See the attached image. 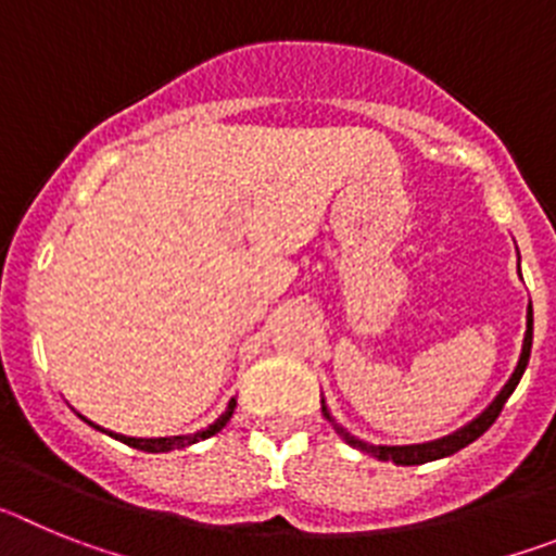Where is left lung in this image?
<instances>
[{
	"label": "left lung",
	"instance_id": "left-lung-1",
	"mask_svg": "<svg viewBox=\"0 0 556 556\" xmlns=\"http://www.w3.org/2000/svg\"><path fill=\"white\" fill-rule=\"evenodd\" d=\"M529 353H532V303H529V312H527V337H523V348H520L518 367H515V372L509 376L507 384H504V390H501L498 395H495L493 404L481 412L476 420H470L465 429L454 431V434L443 437V440H434V443H424V445H370V443H362V440H356V437L348 434L342 426L333 424L326 406H323V415L331 420L333 431H337L339 437H345L348 445H353V448H358V451H365V454H372L376 459H381V462H395V465H424V462L443 459V456L456 454V451H462L465 445L473 443V440H479V437L495 424V417L501 415V409H504V404H507V397L513 395L515 387H518V381H520V376H523V370H527Z\"/></svg>",
	"mask_w": 556,
	"mask_h": 556
}]
</instances>
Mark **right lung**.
<instances>
[{
  "mask_svg": "<svg viewBox=\"0 0 556 556\" xmlns=\"http://www.w3.org/2000/svg\"><path fill=\"white\" fill-rule=\"evenodd\" d=\"M233 406H236V401H230L228 409H225V415L219 417L217 424H211L208 429L198 431V434H191V437H159V440H136V437H122V434H111V437L122 440V443L130 445V448L147 451V454H164V451L186 448V445L200 443V440H205V437H214V434H217V431H223L225 424H228V420H230V415H233ZM97 429H100V426H97Z\"/></svg>",
  "mask_w": 556,
  "mask_h": 556,
  "instance_id": "obj_1",
  "label": "right lung"
}]
</instances>
